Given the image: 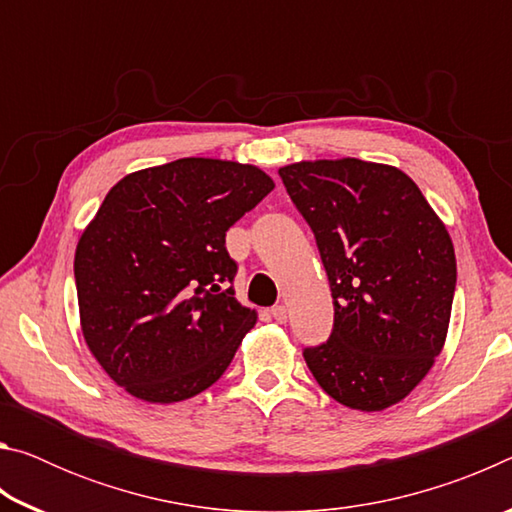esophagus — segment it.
<instances>
[{
  "mask_svg": "<svg viewBox=\"0 0 512 512\" xmlns=\"http://www.w3.org/2000/svg\"><path fill=\"white\" fill-rule=\"evenodd\" d=\"M271 316L277 320V323H287V307L277 305L271 309Z\"/></svg>",
  "mask_w": 512,
  "mask_h": 512,
  "instance_id": "obj_1",
  "label": "esophagus"
}]
</instances>
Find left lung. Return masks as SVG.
<instances>
[{
  "label": "left lung",
  "instance_id": "left-lung-1",
  "mask_svg": "<svg viewBox=\"0 0 512 512\" xmlns=\"http://www.w3.org/2000/svg\"><path fill=\"white\" fill-rule=\"evenodd\" d=\"M280 178L314 232L334 298L327 343L302 352L311 375L343 406L384 411L443 352L456 289L452 237L391 164L302 160Z\"/></svg>",
  "mask_w": 512,
  "mask_h": 512
}]
</instances>
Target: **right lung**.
Instances as JSON below:
<instances>
[{
	"label": "right lung",
	"instance_id": "1",
	"mask_svg": "<svg viewBox=\"0 0 512 512\" xmlns=\"http://www.w3.org/2000/svg\"><path fill=\"white\" fill-rule=\"evenodd\" d=\"M273 187L253 164L180 158L128 173L103 198L74 277L83 339L126 393L183 402L230 366L257 311L228 287L225 232Z\"/></svg>",
	"mask_w": 512,
	"mask_h": 512
}]
</instances>
